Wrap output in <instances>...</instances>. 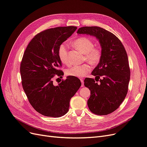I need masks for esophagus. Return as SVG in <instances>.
<instances>
[{
  "mask_svg": "<svg viewBox=\"0 0 147 147\" xmlns=\"http://www.w3.org/2000/svg\"><path fill=\"white\" fill-rule=\"evenodd\" d=\"M80 81L82 82V86H84V83H83V78H80Z\"/></svg>",
  "mask_w": 147,
  "mask_h": 147,
  "instance_id": "34e87169",
  "label": "esophagus"
}]
</instances>
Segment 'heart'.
<instances>
[{
    "label": "heart",
    "instance_id": "heart-1",
    "mask_svg": "<svg viewBox=\"0 0 147 147\" xmlns=\"http://www.w3.org/2000/svg\"><path fill=\"white\" fill-rule=\"evenodd\" d=\"M72 45L77 50L84 54V61H87L92 65H97L99 64L102 56V49L99 47H94V43L91 39L86 37H80L74 41ZM67 55V47L64 43L61 44L58 48V56L63 64H69ZM90 65L84 64L70 67L65 70V74L67 76L82 77L90 72Z\"/></svg>",
    "mask_w": 147,
    "mask_h": 147
}]
</instances>
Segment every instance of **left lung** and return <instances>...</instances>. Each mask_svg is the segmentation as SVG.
Instances as JSON below:
<instances>
[{
    "label": "left lung",
    "mask_w": 147,
    "mask_h": 147,
    "mask_svg": "<svg viewBox=\"0 0 147 147\" xmlns=\"http://www.w3.org/2000/svg\"><path fill=\"white\" fill-rule=\"evenodd\" d=\"M77 34L95 37L102 51L101 61L91 73L95 80H84V86L91 91L89 109L96 115L110 114L121 105L128 90L130 69L125 48L113 34L97 26L80 28ZM99 80L98 84L95 81Z\"/></svg>",
    "instance_id": "left-lung-1"
}]
</instances>
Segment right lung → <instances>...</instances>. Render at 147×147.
I'll list each match as a JSON object with an SVG mask.
<instances>
[{"mask_svg":"<svg viewBox=\"0 0 147 147\" xmlns=\"http://www.w3.org/2000/svg\"><path fill=\"white\" fill-rule=\"evenodd\" d=\"M77 29L75 26L57 27L43 30L31 40L20 65L22 86L30 104L39 113L60 117L67 113L70 100L82 85L75 77H67L57 86L52 78L62 77L58 48ZM63 78V77H62Z\"/></svg>","mask_w":147,"mask_h":147,"instance_id":"right-lung-1","label":"right lung"}]
</instances>
